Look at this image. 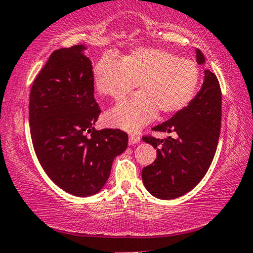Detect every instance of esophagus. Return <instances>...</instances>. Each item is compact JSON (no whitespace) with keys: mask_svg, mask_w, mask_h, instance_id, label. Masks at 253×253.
<instances>
[{"mask_svg":"<svg viewBox=\"0 0 253 253\" xmlns=\"http://www.w3.org/2000/svg\"><path fill=\"white\" fill-rule=\"evenodd\" d=\"M140 140H141V137H140V135L138 134H136V133H130L129 134V144H136V143H138V142H140Z\"/></svg>","mask_w":253,"mask_h":253,"instance_id":"1","label":"esophagus"}]
</instances>
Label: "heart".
<instances>
[{
    "label": "heart",
    "instance_id": "obj_1",
    "mask_svg": "<svg viewBox=\"0 0 253 253\" xmlns=\"http://www.w3.org/2000/svg\"><path fill=\"white\" fill-rule=\"evenodd\" d=\"M142 91L110 110L106 122L126 130H137L158 111L172 116L193 101L201 72L194 60L180 58L158 48H138L120 58L106 54L94 67V83L99 94L122 102L135 87Z\"/></svg>",
    "mask_w": 253,
    "mask_h": 253
}]
</instances>
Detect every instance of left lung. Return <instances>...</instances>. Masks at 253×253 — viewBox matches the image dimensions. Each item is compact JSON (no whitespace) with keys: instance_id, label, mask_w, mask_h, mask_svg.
I'll return each mask as SVG.
<instances>
[{"instance_id":"left-lung-1","label":"left lung","mask_w":253,"mask_h":253,"mask_svg":"<svg viewBox=\"0 0 253 253\" xmlns=\"http://www.w3.org/2000/svg\"><path fill=\"white\" fill-rule=\"evenodd\" d=\"M196 60L198 64L205 62L199 49ZM220 128L221 89L215 74L205 70L204 83L193 101L169 120L152 128L174 133V138L142 137L157 149L155 162L142 169V180L149 193L161 199H173L196 187L214 157Z\"/></svg>"}]
</instances>
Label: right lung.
<instances>
[{
    "label": "right lung",
    "mask_w": 253,
    "mask_h": 253,
    "mask_svg": "<svg viewBox=\"0 0 253 253\" xmlns=\"http://www.w3.org/2000/svg\"><path fill=\"white\" fill-rule=\"evenodd\" d=\"M83 44L57 49L31 88L28 118L34 151L51 181L66 193H98L116 156L126 150L120 129L96 130L101 109L94 97V73Z\"/></svg>",
    "instance_id": "obj_1"
}]
</instances>
